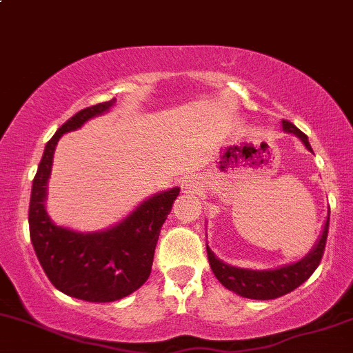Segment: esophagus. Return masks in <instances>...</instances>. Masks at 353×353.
Instances as JSON below:
<instances>
[{
  "instance_id": "34e87169",
  "label": "esophagus",
  "mask_w": 353,
  "mask_h": 353,
  "mask_svg": "<svg viewBox=\"0 0 353 353\" xmlns=\"http://www.w3.org/2000/svg\"><path fill=\"white\" fill-rule=\"evenodd\" d=\"M201 189V183L196 179V177H188V179L183 183V191L184 192H196Z\"/></svg>"
}]
</instances>
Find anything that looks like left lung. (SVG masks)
Masks as SVG:
<instances>
[{
  "mask_svg": "<svg viewBox=\"0 0 353 353\" xmlns=\"http://www.w3.org/2000/svg\"><path fill=\"white\" fill-rule=\"evenodd\" d=\"M281 129L286 134H293L301 141V144L307 147V150L313 152L312 145H310L308 137L296 129L292 122L288 120H281ZM328 221H330V208H328L327 219H325L323 230L316 239L315 246L310 250L308 254L298 259L295 263H288V265L278 266L273 270H251V268H239L224 263L214 254V251L208 246V259L209 266H211L212 273L218 278L219 283L228 288L230 292L243 298H251V300H274L286 295V293L293 292L301 283L312 276V273L319 268L320 259L323 256L325 243H327L328 234Z\"/></svg>",
  "mask_w": 353,
  "mask_h": 353,
  "instance_id": "left-lung-1",
  "label": "left lung"
}]
</instances>
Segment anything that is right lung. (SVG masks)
Segmentation results:
<instances>
[{"instance_id": "obj_1", "label": "right lung", "mask_w": 353, "mask_h": 353, "mask_svg": "<svg viewBox=\"0 0 353 353\" xmlns=\"http://www.w3.org/2000/svg\"><path fill=\"white\" fill-rule=\"evenodd\" d=\"M115 99L77 112L46 142L30 197V238L41 268L57 290L92 303L117 301L141 288L152 270L159 233L179 188L156 192L114 226L94 233L58 226L46 212L53 154L61 135L107 114Z\"/></svg>"}]
</instances>
